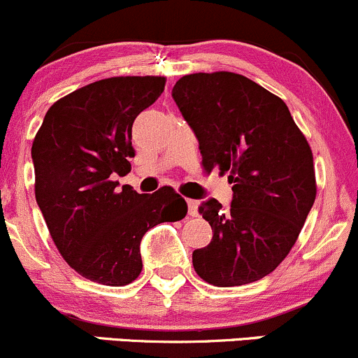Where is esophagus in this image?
I'll use <instances>...</instances> for the list:
<instances>
[{"instance_id":"obj_1","label":"esophagus","mask_w":358,"mask_h":358,"mask_svg":"<svg viewBox=\"0 0 358 358\" xmlns=\"http://www.w3.org/2000/svg\"><path fill=\"white\" fill-rule=\"evenodd\" d=\"M187 203V215L189 217H196L198 215V201L196 199H186Z\"/></svg>"}]
</instances>
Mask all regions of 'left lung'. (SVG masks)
Here are the masks:
<instances>
[{
  "label": "left lung",
  "mask_w": 358,
  "mask_h": 358,
  "mask_svg": "<svg viewBox=\"0 0 358 358\" xmlns=\"http://www.w3.org/2000/svg\"><path fill=\"white\" fill-rule=\"evenodd\" d=\"M172 99L199 141L203 165L230 172L232 203H201L211 225L194 271L215 287L256 282L285 259L316 199L313 152L287 103L230 71L193 73Z\"/></svg>",
  "instance_id": "1"
}]
</instances>
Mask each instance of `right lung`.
I'll return each mask as SVG.
<instances>
[{"mask_svg":"<svg viewBox=\"0 0 358 358\" xmlns=\"http://www.w3.org/2000/svg\"><path fill=\"white\" fill-rule=\"evenodd\" d=\"M164 87V76H114L78 88L52 103L32 143L36 199L49 234L64 261L92 282L136 280L145 234L187 213L172 187L140 194L114 180L131 171L134 119Z\"/></svg>","mask_w":358,"mask_h":358,"instance_id":"1","label":"right lung"}]
</instances>
